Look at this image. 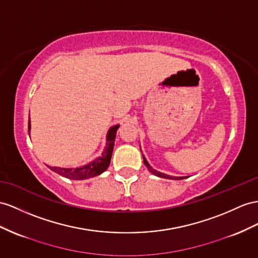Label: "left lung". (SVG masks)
Segmentation results:
<instances>
[{"label":"left lung","mask_w":258,"mask_h":258,"mask_svg":"<svg viewBox=\"0 0 258 258\" xmlns=\"http://www.w3.org/2000/svg\"><path fill=\"white\" fill-rule=\"evenodd\" d=\"M143 158H144V163H145V166H146L147 167V169L149 170V172H151V173H153V174H155V175H157V176H160V177H164V179H171V177H172V176H169V175H167V174H163V173H161V172H158V171H156V170H154L153 168H151L150 166H149V164H148V162H147V160L146 159H145V157L143 156ZM172 179H174V180H182V179H184V177L183 176H173L172 177Z\"/></svg>","instance_id":"obj_1"}]
</instances>
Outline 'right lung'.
<instances>
[{"label":"right lung","instance_id":"add662e5","mask_svg":"<svg viewBox=\"0 0 258 258\" xmlns=\"http://www.w3.org/2000/svg\"><path fill=\"white\" fill-rule=\"evenodd\" d=\"M118 127H120V125H115V126L110 128L107 136L108 138L107 147H105L102 156L97 158L96 160L86 164L84 167L75 168V169H65V168H57V167H49V168L52 171L56 172L57 174L68 177V179H71V180H85V179H89V177H94L101 174L108 169L110 164L111 156H112V153H113L116 131L118 130ZM29 130H30V121L28 120V133H29Z\"/></svg>","mask_w":258,"mask_h":258}]
</instances>
